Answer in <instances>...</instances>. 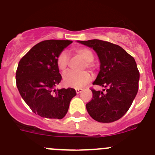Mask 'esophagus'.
<instances>
[{
  "instance_id": "esophagus-1",
  "label": "esophagus",
  "mask_w": 155,
  "mask_h": 155,
  "mask_svg": "<svg viewBox=\"0 0 155 155\" xmlns=\"http://www.w3.org/2000/svg\"><path fill=\"white\" fill-rule=\"evenodd\" d=\"M76 92L77 94L80 93L81 92H82V89H76Z\"/></svg>"
}]
</instances>
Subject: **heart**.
Segmentation results:
<instances>
[{"label": "heart", "instance_id": "heart-1", "mask_svg": "<svg viewBox=\"0 0 155 155\" xmlns=\"http://www.w3.org/2000/svg\"><path fill=\"white\" fill-rule=\"evenodd\" d=\"M75 55L82 58L85 60V63L82 66V69L89 68L92 69L94 67L92 60H94V53L90 49L87 47H76L73 50ZM70 58L66 52H61L57 57V66L60 70L65 72L67 69L69 64ZM92 80V76L87 71L82 72H69L63 76V83L65 86L69 87H73L79 89L86 86Z\"/></svg>", "mask_w": 155, "mask_h": 155}]
</instances>
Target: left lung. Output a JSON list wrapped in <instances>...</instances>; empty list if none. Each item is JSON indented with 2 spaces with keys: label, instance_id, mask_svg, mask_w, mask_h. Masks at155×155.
<instances>
[{
  "label": "left lung",
  "instance_id": "8db88e82",
  "mask_svg": "<svg viewBox=\"0 0 155 155\" xmlns=\"http://www.w3.org/2000/svg\"><path fill=\"white\" fill-rule=\"evenodd\" d=\"M92 47L100 60V71L93 85L106 88L105 92L91 89L92 99L86 105L95 121L109 123L123 116L138 90L139 71L134 57L118 45L101 40H79Z\"/></svg>",
  "mask_w": 155,
  "mask_h": 155
}]
</instances>
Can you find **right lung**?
<instances>
[{"label": "right lung", "instance_id": "right-lung-1", "mask_svg": "<svg viewBox=\"0 0 155 155\" xmlns=\"http://www.w3.org/2000/svg\"><path fill=\"white\" fill-rule=\"evenodd\" d=\"M72 40L41 41L21 59L16 83L21 97L33 112L43 118L61 119L76 95L73 88L53 89L61 82L57 57Z\"/></svg>", "mask_w": 155, "mask_h": 155}]
</instances>
